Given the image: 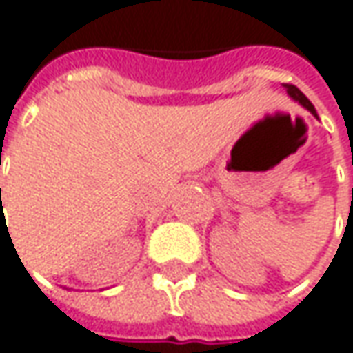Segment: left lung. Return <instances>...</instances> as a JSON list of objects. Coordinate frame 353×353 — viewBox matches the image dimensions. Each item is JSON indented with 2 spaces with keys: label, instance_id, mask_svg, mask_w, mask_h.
Instances as JSON below:
<instances>
[{
  "label": "left lung",
  "instance_id": "obj_1",
  "mask_svg": "<svg viewBox=\"0 0 353 353\" xmlns=\"http://www.w3.org/2000/svg\"><path fill=\"white\" fill-rule=\"evenodd\" d=\"M283 88H285V92H288V95H290V97H292L294 101H298V103H300V105H303V108H305V110H307L310 114L314 115V117H318V112H316V108L312 105V101H310V99H307L305 95L301 94V92L298 90V88H296V85L283 83Z\"/></svg>",
  "mask_w": 353,
  "mask_h": 353
}]
</instances>
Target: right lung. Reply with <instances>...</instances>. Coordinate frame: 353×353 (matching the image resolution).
Returning <instances> with one entry per match:
<instances>
[{
    "label": "right lung",
    "instance_id": "obj_1",
    "mask_svg": "<svg viewBox=\"0 0 353 353\" xmlns=\"http://www.w3.org/2000/svg\"><path fill=\"white\" fill-rule=\"evenodd\" d=\"M0 199H1V190H0ZM1 223H3V216H1Z\"/></svg>",
    "mask_w": 353,
    "mask_h": 353
}]
</instances>
